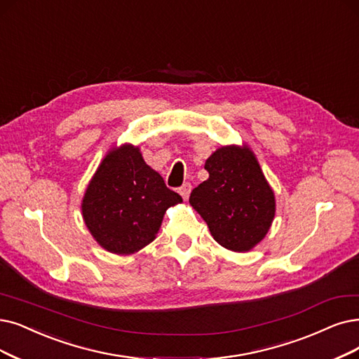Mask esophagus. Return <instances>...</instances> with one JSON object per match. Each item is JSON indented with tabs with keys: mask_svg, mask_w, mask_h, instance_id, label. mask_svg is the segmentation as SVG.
Returning a JSON list of instances; mask_svg holds the SVG:
<instances>
[{
	"mask_svg": "<svg viewBox=\"0 0 359 359\" xmlns=\"http://www.w3.org/2000/svg\"><path fill=\"white\" fill-rule=\"evenodd\" d=\"M178 191H180V194L182 196V198H184V200H187V198H189V196H190V191H191V184H190V182H185V184H182Z\"/></svg>",
	"mask_w": 359,
	"mask_h": 359,
	"instance_id": "esophagus-1",
	"label": "esophagus"
}]
</instances>
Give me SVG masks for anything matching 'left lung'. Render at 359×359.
<instances>
[{
	"mask_svg": "<svg viewBox=\"0 0 359 359\" xmlns=\"http://www.w3.org/2000/svg\"><path fill=\"white\" fill-rule=\"evenodd\" d=\"M209 178L191 191L190 203L221 246L250 250L271 226L276 198L259 163L248 147L226 146L205 163Z\"/></svg>",
	"mask_w": 359,
	"mask_h": 359,
	"instance_id": "1",
	"label": "left lung"
}]
</instances>
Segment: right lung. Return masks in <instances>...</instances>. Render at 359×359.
I'll return each mask as SVG.
<instances>
[{"label":"right lung","mask_w":359,"mask_h":359,"mask_svg":"<svg viewBox=\"0 0 359 359\" xmlns=\"http://www.w3.org/2000/svg\"><path fill=\"white\" fill-rule=\"evenodd\" d=\"M182 198L166 187L134 146L110 151L82 200L93 237L106 250L131 255L154 240L166 209Z\"/></svg>","instance_id":"1"}]
</instances>
